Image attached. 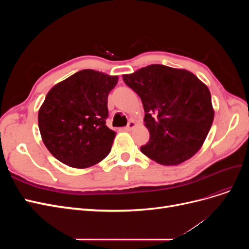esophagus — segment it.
I'll return each mask as SVG.
<instances>
[{"label":"esophagus","mask_w":249,"mask_h":249,"mask_svg":"<svg viewBox=\"0 0 249 249\" xmlns=\"http://www.w3.org/2000/svg\"><path fill=\"white\" fill-rule=\"evenodd\" d=\"M135 125H136V124H135L134 120H131V122H129V124H127V125L124 127V130L125 131H132L135 127Z\"/></svg>","instance_id":"1"}]
</instances>
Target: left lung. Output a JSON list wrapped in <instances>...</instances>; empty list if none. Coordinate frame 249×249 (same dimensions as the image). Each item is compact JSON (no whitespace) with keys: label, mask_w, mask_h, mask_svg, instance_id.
<instances>
[{"label":"left lung","mask_w":249,"mask_h":249,"mask_svg":"<svg viewBox=\"0 0 249 249\" xmlns=\"http://www.w3.org/2000/svg\"><path fill=\"white\" fill-rule=\"evenodd\" d=\"M125 84L136 92L145 111L149 140L141 152L162 165H178L196 154L214 119L210 90L186 70L152 64L130 74Z\"/></svg>","instance_id":"1"}]
</instances>
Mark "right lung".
<instances>
[{
	"mask_svg": "<svg viewBox=\"0 0 249 249\" xmlns=\"http://www.w3.org/2000/svg\"><path fill=\"white\" fill-rule=\"evenodd\" d=\"M117 82V76L83 70L48 92L38 111V126L57 160L83 169L109 155L116 133L106 125L108 94Z\"/></svg>",
	"mask_w": 249,
	"mask_h": 249,
	"instance_id": "right-lung-1",
	"label": "right lung"
}]
</instances>
